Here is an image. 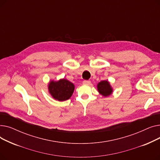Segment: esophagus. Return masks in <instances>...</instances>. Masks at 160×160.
<instances>
[{"mask_svg": "<svg viewBox=\"0 0 160 160\" xmlns=\"http://www.w3.org/2000/svg\"><path fill=\"white\" fill-rule=\"evenodd\" d=\"M91 83V81H89V80H84L83 82V84H84V85H89V84H90Z\"/></svg>", "mask_w": 160, "mask_h": 160, "instance_id": "1", "label": "esophagus"}]
</instances>
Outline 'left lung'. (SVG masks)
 <instances>
[{"label": "left lung", "instance_id": "1", "mask_svg": "<svg viewBox=\"0 0 160 160\" xmlns=\"http://www.w3.org/2000/svg\"><path fill=\"white\" fill-rule=\"evenodd\" d=\"M97 89L100 94H101L104 97H108L111 95L113 91L110 83L107 80L100 82L97 85Z\"/></svg>", "mask_w": 160, "mask_h": 160}]
</instances>
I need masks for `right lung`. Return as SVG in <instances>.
I'll list each match as a JSON object with an SVG mask.
<instances>
[{"instance_id": "obj_1", "label": "right lung", "mask_w": 160, "mask_h": 160, "mask_svg": "<svg viewBox=\"0 0 160 160\" xmlns=\"http://www.w3.org/2000/svg\"><path fill=\"white\" fill-rule=\"evenodd\" d=\"M74 89L73 83L64 78L57 82L50 81L48 84L50 94L58 101H64L70 98Z\"/></svg>"}]
</instances>
